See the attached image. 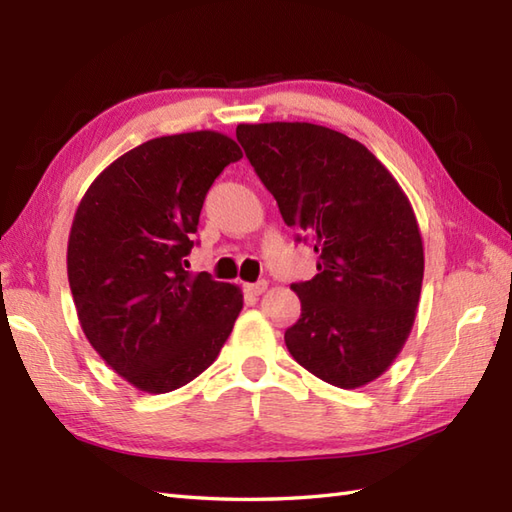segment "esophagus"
Returning a JSON list of instances; mask_svg holds the SVG:
<instances>
[{
	"instance_id": "34e87169",
	"label": "esophagus",
	"mask_w": 512,
	"mask_h": 512,
	"mask_svg": "<svg viewBox=\"0 0 512 512\" xmlns=\"http://www.w3.org/2000/svg\"><path fill=\"white\" fill-rule=\"evenodd\" d=\"M266 288H268L266 281H257V284H246L244 286V290L248 292V295H253V297L262 295V292H266Z\"/></svg>"
}]
</instances>
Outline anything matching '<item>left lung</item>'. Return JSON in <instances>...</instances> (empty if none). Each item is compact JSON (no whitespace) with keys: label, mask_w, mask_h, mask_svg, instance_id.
Wrapping results in <instances>:
<instances>
[{"label":"left lung","mask_w":512,"mask_h":512,"mask_svg":"<svg viewBox=\"0 0 512 512\" xmlns=\"http://www.w3.org/2000/svg\"><path fill=\"white\" fill-rule=\"evenodd\" d=\"M237 140L319 255V273L290 286L301 317L286 330L288 352L334 387L372 383L416 321L424 248L409 198L372 151L330 127L242 123Z\"/></svg>","instance_id":"obj_1"}]
</instances>
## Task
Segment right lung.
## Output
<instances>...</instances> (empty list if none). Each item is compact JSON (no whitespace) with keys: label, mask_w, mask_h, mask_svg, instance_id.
Instances as JSON below:
<instances>
[{"label":"right lung","mask_w":512,"mask_h":512,"mask_svg":"<svg viewBox=\"0 0 512 512\" xmlns=\"http://www.w3.org/2000/svg\"><path fill=\"white\" fill-rule=\"evenodd\" d=\"M239 158L235 140L211 129L160 136L105 167L76 206V317L103 361L147 394H167L213 365L242 312L239 286L193 275L184 259L206 191Z\"/></svg>","instance_id":"right-lung-1"}]
</instances>
